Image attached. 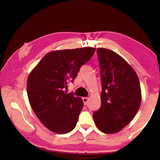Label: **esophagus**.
I'll return each instance as SVG.
<instances>
[{
	"instance_id": "1",
	"label": "esophagus",
	"mask_w": 160,
	"mask_h": 160,
	"mask_svg": "<svg viewBox=\"0 0 160 160\" xmlns=\"http://www.w3.org/2000/svg\"><path fill=\"white\" fill-rule=\"evenodd\" d=\"M83 102H84V105H87L88 103V100H89V98H83Z\"/></svg>"
}]
</instances>
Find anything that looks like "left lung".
<instances>
[{"mask_svg":"<svg viewBox=\"0 0 160 160\" xmlns=\"http://www.w3.org/2000/svg\"><path fill=\"white\" fill-rule=\"evenodd\" d=\"M101 76V106L93 113L98 128L118 132L133 119L141 102L139 78L134 69L111 50L98 48Z\"/></svg>","mask_w":160,"mask_h":160,"instance_id":"8db88e82","label":"left lung"}]
</instances>
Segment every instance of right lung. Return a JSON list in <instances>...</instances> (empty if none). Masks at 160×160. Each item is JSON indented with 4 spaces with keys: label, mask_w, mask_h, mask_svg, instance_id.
Returning <instances> with one entry per match:
<instances>
[{
    "label": "right lung",
    "mask_w": 160,
    "mask_h": 160,
    "mask_svg": "<svg viewBox=\"0 0 160 160\" xmlns=\"http://www.w3.org/2000/svg\"><path fill=\"white\" fill-rule=\"evenodd\" d=\"M95 52V48L84 47L49 52L28 76L27 92L31 108L52 132L65 134L75 128L84 103L82 98L73 92L67 94L65 89Z\"/></svg>",
    "instance_id": "obj_1"
}]
</instances>
